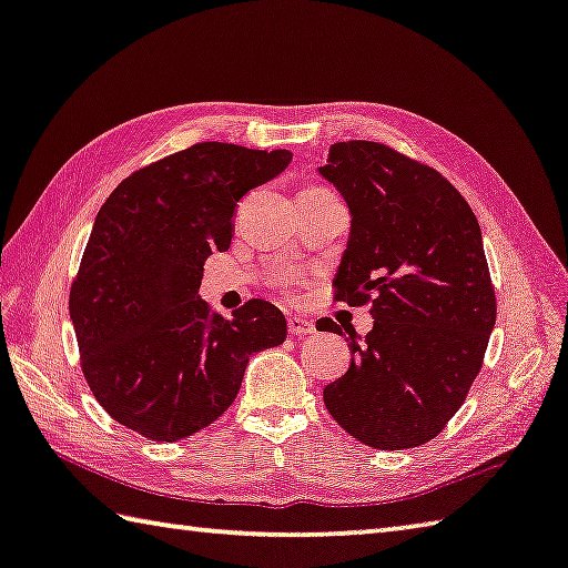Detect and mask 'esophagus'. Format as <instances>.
Listing matches in <instances>:
<instances>
[{"mask_svg":"<svg viewBox=\"0 0 568 568\" xmlns=\"http://www.w3.org/2000/svg\"><path fill=\"white\" fill-rule=\"evenodd\" d=\"M287 333H291L293 337H305V335L315 333V325L305 317H291L287 320Z\"/></svg>","mask_w":568,"mask_h":568,"instance_id":"1","label":"esophagus"}]
</instances>
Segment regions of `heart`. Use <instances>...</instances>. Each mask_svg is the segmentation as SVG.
<instances>
[{
    "instance_id": "obj_1",
    "label": "heart",
    "mask_w": 568,
    "mask_h": 568,
    "mask_svg": "<svg viewBox=\"0 0 568 568\" xmlns=\"http://www.w3.org/2000/svg\"><path fill=\"white\" fill-rule=\"evenodd\" d=\"M307 191H313V189H307ZM283 283H287V281H285V277H283Z\"/></svg>"
}]
</instances>
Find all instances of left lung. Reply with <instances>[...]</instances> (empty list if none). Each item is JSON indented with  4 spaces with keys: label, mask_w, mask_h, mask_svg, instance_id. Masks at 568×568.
Returning <instances> with one entry per match:
<instances>
[{
    "label": "left lung",
    "mask_w": 568,
    "mask_h": 568,
    "mask_svg": "<svg viewBox=\"0 0 568 568\" xmlns=\"http://www.w3.org/2000/svg\"><path fill=\"white\" fill-rule=\"evenodd\" d=\"M320 173L353 215L335 301L375 317L363 343L345 327L353 359L325 407L367 447H419L464 405L497 323L477 215L439 171L377 141L333 143Z\"/></svg>",
    "instance_id": "obj_1"
}]
</instances>
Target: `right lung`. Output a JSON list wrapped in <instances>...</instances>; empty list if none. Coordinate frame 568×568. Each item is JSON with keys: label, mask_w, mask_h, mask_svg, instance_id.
<instances>
[{"label": "right lung", "mask_w": 568, "mask_h": 568, "mask_svg": "<svg viewBox=\"0 0 568 568\" xmlns=\"http://www.w3.org/2000/svg\"><path fill=\"white\" fill-rule=\"evenodd\" d=\"M293 153L203 141L133 171L111 191L71 283L81 373L119 425L176 442L213 425L257 349L285 339L261 297L233 317L199 297L203 263L229 251L235 205Z\"/></svg>", "instance_id": "add662e5"}]
</instances>
